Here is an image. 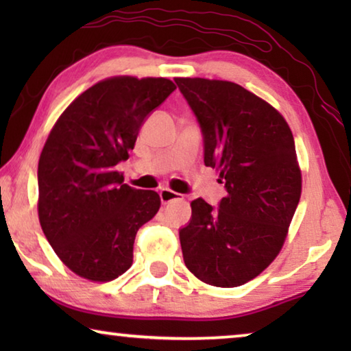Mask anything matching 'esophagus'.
Here are the masks:
<instances>
[{
    "instance_id": "1",
    "label": "esophagus",
    "mask_w": 351,
    "mask_h": 351,
    "mask_svg": "<svg viewBox=\"0 0 351 351\" xmlns=\"http://www.w3.org/2000/svg\"><path fill=\"white\" fill-rule=\"evenodd\" d=\"M160 199H161L162 204H167V203H171V201H174V199H180V195L176 193V191L169 190V189H162L160 191Z\"/></svg>"
}]
</instances>
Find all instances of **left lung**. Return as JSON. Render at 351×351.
I'll list each match as a JSON object with an SVG mask.
<instances>
[{"label":"left lung","mask_w":351,"mask_h":351,"mask_svg":"<svg viewBox=\"0 0 351 351\" xmlns=\"http://www.w3.org/2000/svg\"><path fill=\"white\" fill-rule=\"evenodd\" d=\"M199 124L204 165L220 172L219 206L191 201L179 230L182 254L198 280L237 287L281 251L300 199L302 177L286 119L265 100L230 81L176 78Z\"/></svg>","instance_id":"8db88e82"}]
</instances>
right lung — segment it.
Returning <instances> with one entry per match:
<instances>
[{"label":"right lung","instance_id":"right-lung-1","mask_svg":"<svg viewBox=\"0 0 351 351\" xmlns=\"http://www.w3.org/2000/svg\"><path fill=\"white\" fill-rule=\"evenodd\" d=\"M176 84L117 76L84 90L60 114L38 162V215L62 262L90 281H112L132 265L137 230L155 217L160 195L124 184L145 119Z\"/></svg>","mask_w":351,"mask_h":351}]
</instances>
